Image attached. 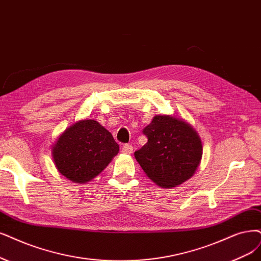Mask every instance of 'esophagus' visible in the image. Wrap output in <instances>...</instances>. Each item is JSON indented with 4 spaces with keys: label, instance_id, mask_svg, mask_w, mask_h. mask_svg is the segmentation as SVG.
<instances>
[{
    "label": "esophagus",
    "instance_id": "34e87169",
    "mask_svg": "<svg viewBox=\"0 0 261 261\" xmlns=\"http://www.w3.org/2000/svg\"><path fill=\"white\" fill-rule=\"evenodd\" d=\"M121 150L123 153H131L133 151V146L130 145V144H124Z\"/></svg>",
    "mask_w": 261,
    "mask_h": 261
}]
</instances>
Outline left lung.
<instances>
[{
    "instance_id": "1",
    "label": "left lung",
    "mask_w": 261,
    "mask_h": 261,
    "mask_svg": "<svg viewBox=\"0 0 261 261\" xmlns=\"http://www.w3.org/2000/svg\"><path fill=\"white\" fill-rule=\"evenodd\" d=\"M147 143L134 152L146 175L157 185H180L196 172L202 158L198 133L184 120L171 116H155L143 129Z\"/></svg>"
}]
</instances>
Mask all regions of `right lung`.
<instances>
[{"instance_id": "right-lung-1", "label": "right lung", "mask_w": 261, "mask_h": 261, "mask_svg": "<svg viewBox=\"0 0 261 261\" xmlns=\"http://www.w3.org/2000/svg\"><path fill=\"white\" fill-rule=\"evenodd\" d=\"M119 151L112 134L94 120L75 123L53 148L55 165L62 175L76 182L92 179Z\"/></svg>"}]
</instances>
